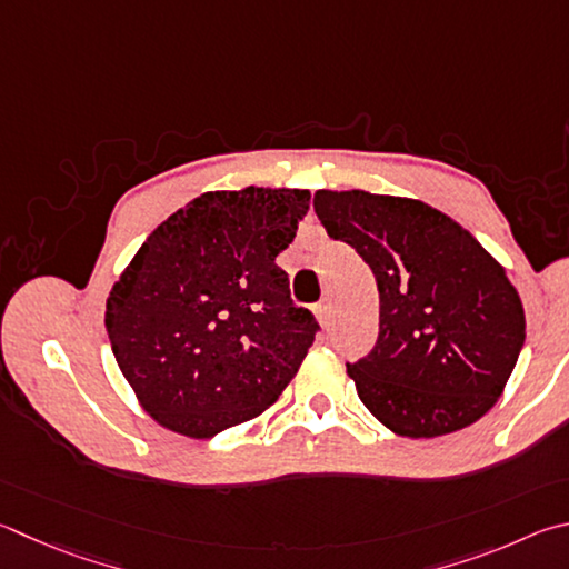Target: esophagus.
<instances>
[{"label":"esophagus","mask_w":569,"mask_h":569,"mask_svg":"<svg viewBox=\"0 0 569 569\" xmlns=\"http://www.w3.org/2000/svg\"><path fill=\"white\" fill-rule=\"evenodd\" d=\"M316 316L320 318V323H328V318H330V301H320V303L316 306Z\"/></svg>","instance_id":"esophagus-1"}]
</instances>
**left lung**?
Instances as JSON below:
<instances>
[{
	"label": "left lung",
	"instance_id": "left-lung-1",
	"mask_svg": "<svg viewBox=\"0 0 569 569\" xmlns=\"http://www.w3.org/2000/svg\"><path fill=\"white\" fill-rule=\"evenodd\" d=\"M330 239L376 276V348L348 366L358 398L402 438L472 426L502 396L525 343L522 301L505 268L432 206L368 191H316Z\"/></svg>",
	"mask_w": 569,
	"mask_h": 569
}]
</instances>
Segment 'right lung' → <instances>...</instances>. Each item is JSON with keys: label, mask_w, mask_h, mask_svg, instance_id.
Listing matches in <instances>:
<instances>
[{"label": "right lung", "mask_w": 569, "mask_h": 569, "mask_svg": "<svg viewBox=\"0 0 569 569\" xmlns=\"http://www.w3.org/2000/svg\"><path fill=\"white\" fill-rule=\"evenodd\" d=\"M311 193H201L143 241L107 298L113 358L159 426L206 440L273 406L318 323L276 256Z\"/></svg>", "instance_id": "obj_1"}]
</instances>
